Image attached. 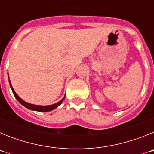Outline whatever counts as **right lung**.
<instances>
[{"label": "right lung", "instance_id": "right-lung-1", "mask_svg": "<svg viewBox=\"0 0 154 154\" xmlns=\"http://www.w3.org/2000/svg\"><path fill=\"white\" fill-rule=\"evenodd\" d=\"M8 79H9V76H8ZM9 84H10V86H11V89L12 92H13V94L14 96V97L17 99V101L19 102V103H21L22 106H24V107H26V108H28V109H31V110H33V111H38V112H49V111H51V110L55 109H56L57 107L58 106H60L61 104H62V103L63 102L64 99H65V97L63 98L62 99H61L60 101L58 102L57 103H55V104L53 105H49V106H38V105H34V104H31V103H26L25 101H24L22 99H21V98L19 97L17 95V93L15 92V91L14 90L13 87H12L11 85V81L9 80Z\"/></svg>", "mask_w": 154, "mask_h": 154}]
</instances>
